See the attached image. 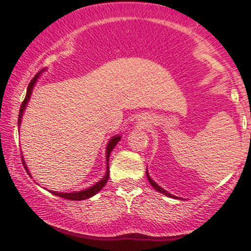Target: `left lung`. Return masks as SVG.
Returning <instances> with one entry per match:
<instances>
[{
    "label": "left lung",
    "mask_w": 251,
    "mask_h": 251,
    "mask_svg": "<svg viewBox=\"0 0 251 251\" xmlns=\"http://www.w3.org/2000/svg\"><path fill=\"white\" fill-rule=\"evenodd\" d=\"M146 176H148V179H149V181H150V184H151V185H152V186H153V188H154L155 190H157V191H159V192H160V194H164V195L169 196V197H175V196H172L171 194H169V192H168V191H165V190H164L163 188H160V186H159V185H158V184H157V183H154V181L151 179V177H150V176H149V174H148V172H146ZM175 198H176V197H175Z\"/></svg>",
    "instance_id": "1"
}]
</instances>
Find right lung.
<instances>
[{"label":"right lung","mask_w":251,"mask_h":251,"mask_svg":"<svg viewBox=\"0 0 251 251\" xmlns=\"http://www.w3.org/2000/svg\"><path fill=\"white\" fill-rule=\"evenodd\" d=\"M39 75H40V73H37L36 75L34 76L33 79H31V81L29 82V85H28L27 94H25V100H24V101H22L21 108H20V113H19V125H20V122H21L22 113H24L25 105H27L28 100H29L30 94H31V91H33V87H34V85H35L36 79H37V76H39ZM119 140H120V137H113L111 140H109V143H108V145H107V154H106V157H107V165H108V158H109V154H111V151L114 149V146L117 145ZM22 163H24L25 169L27 170V172H28V174H29V171H28L27 166H25V162H24V158H22ZM108 169H109V166H107V171H106V176H105V177H103L102 179L100 180V181H98L96 185L91 186V188H89V189L82 190V191H79V192H71V194H60V192H53V191H51V192H53V194L55 195V196H59V197L66 198V200H71V201H82V200H87V198L92 197V196H94L96 194H98V192H99L100 190H101V189L103 188V186H105V184L107 183L108 177H109V175H108V174H109V170H108Z\"/></svg>","instance_id":"obj_1"}]
</instances>
